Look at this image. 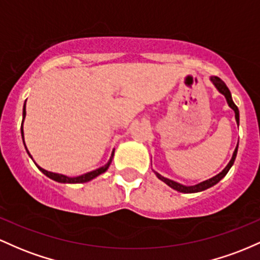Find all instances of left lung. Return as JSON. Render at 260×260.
Masks as SVG:
<instances>
[{"mask_svg": "<svg viewBox=\"0 0 260 260\" xmlns=\"http://www.w3.org/2000/svg\"><path fill=\"white\" fill-rule=\"evenodd\" d=\"M210 81H211L212 84L215 86V88L217 89L218 92L221 93V94L224 95V98H226L227 101V104H229V107L231 108V109L235 112V118H236V122H237V125H240V110H238L237 106H236L235 103H233L232 101V95H231V92H230V89L227 88V86L224 84V82L221 78L216 77V76H211L210 77ZM237 150H238V144L236 146L235 151H233V154H232V158L230 159L229 165L224 167L222 171L220 172V173L216 174L215 177L210 178V179H206L204 180V182H200L198 183V184L195 185H184V184H180V183L178 182H174V180L172 179H168V178L161 176V174L158 173V172L153 171L154 174H156V177L158 178L159 180H162L163 183H166L168 186H171L172 189H174V190L177 191H180V193H186V194H190V193H199V191H203V190H206V189L211 188V186H214L215 184H217L218 182H220L222 178L226 176L227 172L230 171V168L232 167L233 163H235V159H236V156H237Z\"/></svg>", "mask_w": 260, "mask_h": 260, "instance_id": "obj_1", "label": "left lung"}]
</instances>
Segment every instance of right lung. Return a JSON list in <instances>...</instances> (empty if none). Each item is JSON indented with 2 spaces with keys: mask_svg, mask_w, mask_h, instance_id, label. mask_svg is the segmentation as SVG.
<instances>
[{
  "mask_svg": "<svg viewBox=\"0 0 260 260\" xmlns=\"http://www.w3.org/2000/svg\"><path fill=\"white\" fill-rule=\"evenodd\" d=\"M27 102V101H25ZM25 102H24V106H23V120H22V126H20V134H22V140H23V144H24V147H25V151H27V153L29 154V157H30L31 159H33V157H31V154L29 153L27 146H25V142H24V131H23V122H24V119H25V114H27V112H25ZM113 157H114V150H113L112 152V156H110L109 161H108L106 165L102 166V167H99L97 169H94V171H91V172H87V173L84 174H81V176H77V177H69V176H65V174H60V173H54V172H49L46 171V169H44L40 167V166H38L36 161L33 159V162L36 163V166L39 169L40 172H43L44 174H45L46 177H49L50 179L55 180V182L57 183H65V184H77V183H86V182H89V180L94 179L95 177L101 176L102 173H104V172L107 171L108 168H109L110 163L113 161Z\"/></svg>",
  "mask_w": 260,
  "mask_h": 260,
  "instance_id": "1",
  "label": "right lung"
}]
</instances>
